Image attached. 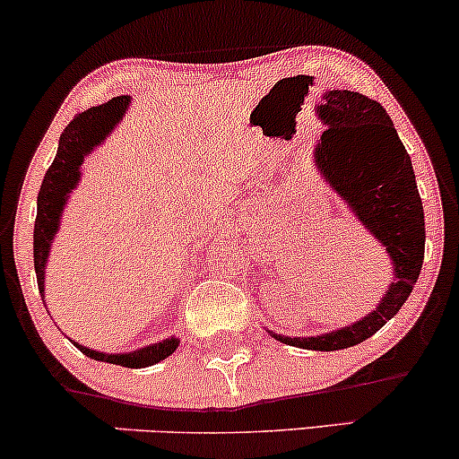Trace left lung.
I'll return each instance as SVG.
<instances>
[{"label":"left lung","instance_id":"1","mask_svg":"<svg viewBox=\"0 0 459 459\" xmlns=\"http://www.w3.org/2000/svg\"><path fill=\"white\" fill-rule=\"evenodd\" d=\"M315 106L325 126L315 146V168L347 211L387 253L394 274L377 308L316 336H282V344L308 351H338L368 341L403 308L420 279L426 251V221L415 172L392 118L375 100L355 91H325Z\"/></svg>","mask_w":459,"mask_h":459}]
</instances>
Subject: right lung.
Returning a JSON list of instances; mask_svg holds the SVG:
<instances>
[{
  "label": "right lung",
  "instance_id": "obj_1",
  "mask_svg": "<svg viewBox=\"0 0 459 459\" xmlns=\"http://www.w3.org/2000/svg\"><path fill=\"white\" fill-rule=\"evenodd\" d=\"M129 104H132L129 95H118V98L106 101V104L93 106V108L74 117L70 126L61 134L59 149H56L55 160L47 169V174H44L42 186H39L38 217L36 225H33V265H36V279L42 298L50 247H53L56 231H59L61 217H64L65 204L70 202V194L81 183L82 163L104 143L106 135L117 127ZM74 344L87 358L95 361H108V364L126 368H146L169 358L178 349L180 341L177 336H168L163 341L146 344L143 349L126 351V353H104V351L84 347L81 342Z\"/></svg>",
  "mask_w": 459,
  "mask_h": 459
}]
</instances>
